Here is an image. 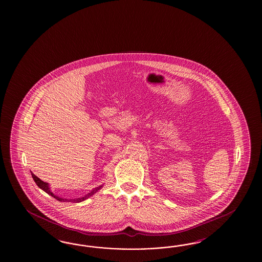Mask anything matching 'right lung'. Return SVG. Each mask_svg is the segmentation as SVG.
Returning <instances> with one entry per match:
<instances>
[{
	"label": "right lung",
	"instance_id": "right-lung-1",
	"mask_svg": "<svg viewBox=\"0 0 262 262\" xmlns=\"http://www.w3.org/2000/svg\"><path fill=\"white\" fill-rule=\"evenodd\" d=\"M32 179H33V181L35 182V183L37 184V186L41 188L42 190L45 191L46 193H48L49 195H51L52 197H54V198L56 199L57 201H59V202H73V203H79V202H82V201H84V200H86V199L89 198L90 196H92V195H94L96 192H98V191L100 190L102 187H103V185H101V186H99V187H96L95 189H93V190L91 191L90 193H88V195H85V196H83V197H80V198L77 199H63L60 198V197H58V196H56L55 195L51 189H50V187H49V184L47 183H44L43 181H41L39 178H37L36 176L34 174H32Z\"/></svg>",
	"mask_w": 262,
	"mask_h": 262
}]
</instances>
